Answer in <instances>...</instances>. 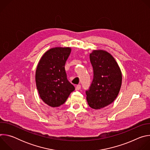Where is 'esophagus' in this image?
Wrapping results in <instances>:
<instances>
[{"mask_svg":"<svg viewBox=\"0 0 150 150\" xmlns=\"http://www.w3.org/2000/svg\"><path fill=\"white\" fill-rule=\"evenodd\" d=\"M80 89H81V85H78L76 87V88H75V90L76 91H78V90H79Z\"/></svg>","mask_w":150,"mask_h":150,"instance_id":"obj_1","label":"esophagus"}]
</instances>
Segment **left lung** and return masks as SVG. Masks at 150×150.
Segmentation results:
<instances>
[{
	"label": "left lung",
	"mask_w": 150,
	"mask_h": 150,
	"mask_svg": "<svg viewBox=\"0 0 150 150\" xmlns=\"http://www.w3.org/2000/svg\"><path fill=\"white\" fill-rule=\"evenodd\" d=\"M90 59L94 78L90 90L86 91L90 108L98 110L112 104L120 91L122 75L113 56L104 50H93Z\"/></svg>",
	"instance_id": "1"
}]
</instances>
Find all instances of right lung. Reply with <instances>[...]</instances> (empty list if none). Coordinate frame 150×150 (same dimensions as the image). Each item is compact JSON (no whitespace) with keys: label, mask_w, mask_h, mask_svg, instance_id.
I'll return each mask as SVG.
<instances>
[{"label":"right lung","mask_w":150,"mask_h":150,"mask_svg":"<svg viewBox=\"0 0 150 150\" xmlns=\"http://www.w3.org/2000/svg\"><path fill=\"white\" fill-rule=\"evenodd\" d=\"M71 52L69 47H56L41 57L35 72L36 87L40 98L52 108L66 101L75 90L68 79L65 65Z\"/></svg>","instance_id":"1"}]
</instances>
